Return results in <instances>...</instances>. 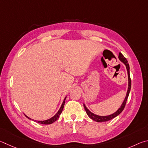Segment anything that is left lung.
Wrapping results in <instances>:
<instances>
[{
  "label": "left lung",
  "mask_w": 148,
  "mask_h": 148,
  "mask_svg": "<svg viewBox=\"0 0 148 148\" xmlns=\"http://www.w3.org/2000/svg\"><path fill=\"white\" fill-rule=\"evenodd\" d=\"M118 58H119V60H120L121 62H123V63L125 65L127 71L128 89H127V92L126 96H125V99H124V101H123V102L122 103V104H121V107L118 108V110L117 111H116L114 113H113V114H112L108 115V116H98V115L92 113V112H90V111L86 108V107L85 106V105L83 104L84 109H85V110H86L88 116L89 117L92 119V120L97 121V122H102V121H108V120H112V119L114 118L115 117H116V116L120 114L123 110L124 108H125L129 92H130L131 87V77H130V72H129V69H130V68H129V65L128 64L127 60V59L125 58V57H124V56L121 53H119Z\"/></svg>",
  "instance_id": "left-lung-1"
}]
</instances>
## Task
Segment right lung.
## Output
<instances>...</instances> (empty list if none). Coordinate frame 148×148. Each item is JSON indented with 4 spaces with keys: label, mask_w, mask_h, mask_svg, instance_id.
Returning a JSON list of instances; mask_svg holds the SVG:
<instances>
[{
    "label": "right lung",
    "mask_w": 148,
    "mask_h": 148,
    "mask_svg": "<svg viewBox=\"0 0 148 148\" xmlns=\"http://www.w3.org/2000/svg\"><path fill=\"white\" fill-rule=\"evenodd\" d=\"M66 97L64 98V101H63V103H62V104L61 105L60 108V109L58 110V112H57V113L56 114L53 116V117L51 118L50 119H48V120H44V121H36V120H35V121H36V122H37V123H41V124H45V125H48V124H51V123H54V121L58 120L60 115V114L62 113V110H63V108H64V104H65V100H66ZM27 117L28 119H30V120H31V118H28V116H27Z\"/></svg>",
    "instance_id": "1"
}]
</instances>
